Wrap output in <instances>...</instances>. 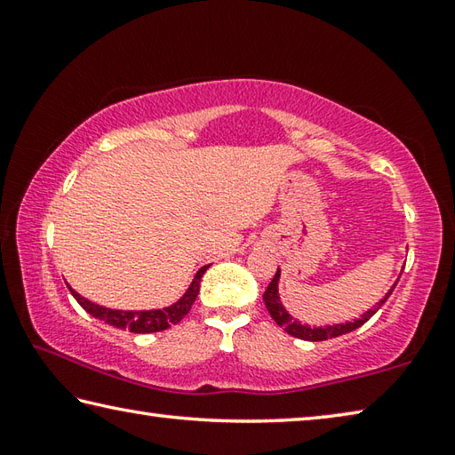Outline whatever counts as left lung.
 Listing matches in <instances>:
<instances>
[{"label":"left lung","instance_id":"left-lung-1","mask_svg":"<svg viewBox=\"0 0 455 455\" xmlns=\"http://www.w3.org/2000/svg\"><path fill=\"white\" fill-rule=\"evenodd\" d=\"M279 268H276V273L273 276V281L268 283V287L265 291L263 295V301L267 305V311L271 313V317L275 319V323L279 327H283L284 331H287L289 335L297 337V339H303V341H325V339H333V337H339V335H345V333H351V331H355L357 327L363 325V323H367L369 319L373 317V315L381 309V305L387 301L391 292H394L395 284L391 287V291L385 295L379 303H377L373 309H369L363 317L357 319V321H351V323H345V325H329V327H309V325H301L297 319H292L291 315L284 311V307L281 305V299H279Z\"/></svg>","mask_w":455,"mask_h":455}]
</instances>
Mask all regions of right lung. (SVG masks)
I'll list each match as a JSON object with an SVG mask.
<instances>
[{
    "label": "right lung",
    "instance_id": "add662e5",
    "mask_svg": "<svg viewBox=\"0 0 455 455\" xmlns=\"http://www.w3.org/2000/svg\"><path fill=\"white\" fill-rule=\"evenodd\" d=\"M206 268H209V265L203 267L196 273L195 281H192V284L187 291V295H184L179 303H174L172 307H166V309H156V311L106 309V307H100L96 303L88 301V299L80 297L74 289H70V291H72L76 301L82 305L84 311H88L92 317L108 323V325H114L118 329H128V331H132V333H156V331H164L168 327L176 325V323H179L184 317V315L190 311L192 303L196 301V295H198V289H200V279H203Z\"/></svg>",
    "mask_w": 455,
    "mask_h": 455
}]
</instances>
